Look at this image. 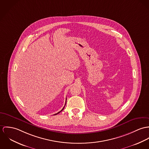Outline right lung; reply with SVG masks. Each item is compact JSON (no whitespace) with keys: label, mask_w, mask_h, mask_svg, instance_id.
I'll return each mask as SVG.
<instances>
[{"label":"right lung","mask_w":149,"mask_h":149,"mask_svg":"<svg viewBox=\"0 0 149 149\" xmlns=\"http://www.w3.org/2000/svg\"><path fill=\"white\" fill-rule=\"evenodd\" d=\"M66 103H65V105H66ZM64 107H63V109H62V110H61V111H59V112H58V113H56V114H54V115H56V114H59V113H60V112H61V111H62V110H63V109H64Z\"/></svg>","instance_id":"add662e5"}]
</instances>
